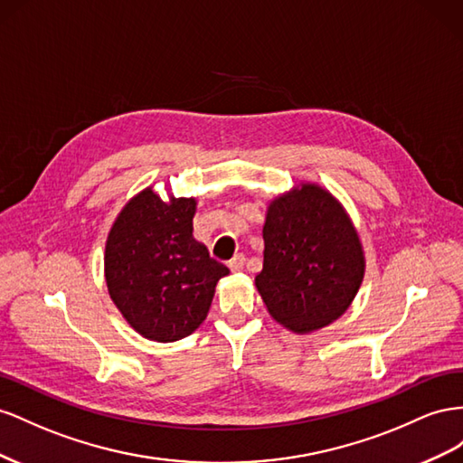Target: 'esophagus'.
<instances>
[{
    "mask_svg": "<svg viewBox=\"0 0 463 463\" xmlns=\"http://www.w3.org/2000/svg\"><path fill=\"white\" fill-rule=\"evenodd\" d=\"M244 263H246V258L242 254H239V256H234L229 261V268H231V271H242L244 269Z\"/></svg>",
    "mask_w": 463,
    "mask_h": 463,
    "instance_id": "obj_1",
    "label": "esophagus"
}]
</instances>
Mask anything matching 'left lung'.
I'll return each instance as SVG.
<instances>
[{"label":"left lung","instance_id":"1","mask_svg":"<svg viewBox=\"0 0 463 463\" xmlns=\"http://www.w3.org/2000/svg\"><path fill=\"white\" fill-rule=\"evenodd\" d=\"M263 244L256 287L277 322L308 334L349 308L363 283L364 256L332 194L302 184L277 197L268 207Z\"/></svg>","mask_w":463,"mask_h":463}]
</instances>
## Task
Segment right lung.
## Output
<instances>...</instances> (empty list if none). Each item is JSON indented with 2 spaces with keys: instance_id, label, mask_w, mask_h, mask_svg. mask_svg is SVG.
Wrapping results in <instances>:
<instances>
[{
  "instance_id": "right-lung-1",
  "label": "right lung",
  "mask_w": 463,
  "mask_h": 463,
  "mask_svg": "<svg viewBox=\"0 0 463 463\" xmlns=\"http://www.w3.org/2000/svg\"><path fill=\"white\" fill-rule=\"evenodd\" d=\"M194 197L163 202L151 188L114 221L104 254L109 293L143 337L170 343L190 335L209 312L229 268L192 236Z\"/></svg>"
}]
</instances>
